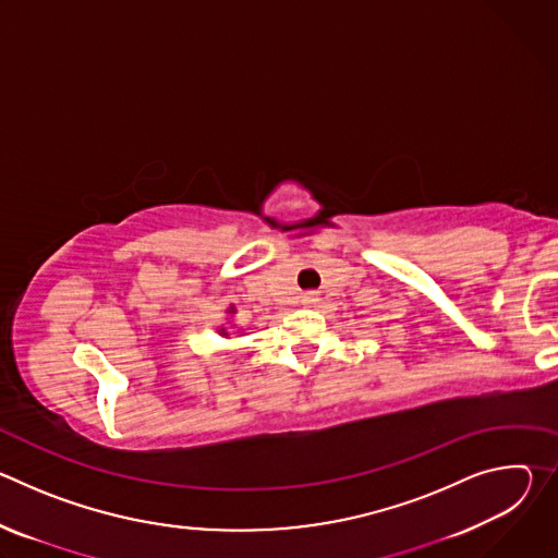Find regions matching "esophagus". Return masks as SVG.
I'll use <instances>...</instances> for the list:
<instances>
[{"instance_id": "34e87169", "label": "esophagus", "mask_w": 558, "mask_h": 558, "mask_svg": "<svg viewBox=\"0 0 558 558\" xmlns=\"http://www.w3.org/2000/svg\"><path fill=\"white\" fill-rule=\"evenodd\" d=\"M300 300H302L304 306H315L317 302H320V295H317L315 291H306V293H302Z\"/></svg>"}]
</instances>
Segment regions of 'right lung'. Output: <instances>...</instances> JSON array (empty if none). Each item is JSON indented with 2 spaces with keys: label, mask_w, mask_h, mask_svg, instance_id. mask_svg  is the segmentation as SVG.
<instances>
[{
  "label": "right lung",
  "mask_w": 558,
  "mask_h": 558,
  "mask_svg": "<svg viewBox=\"0 0 558 558\" xmlns=\"http://www.w3.org/2000/svg\"><path fill=\"white\" fill-rule=\"evenodd\" d=\"M227 315H235V306H233V304L227 308ZM218 336H222V338H229V331H227V327H218Z\"/></svg>",
  "instance_id": "1"
}]
</instances>
